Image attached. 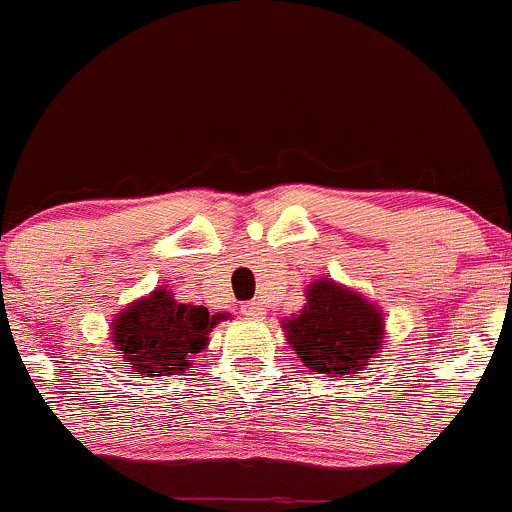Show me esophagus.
Masks as SVG:
<instances>
[{
  "mask_svg": "<svg viewBox=\"0 0 512 512\" xmlns=\"http://www.w3.org/2000/svg\"><path fill=\"white\" fill-rule=\"evenodd\" d=\"M263 313H266V311H263L261 303H249V306H244V316L254 318V321H261Z\"/></svg>",
  "mask_w": 512,
  "mask_h": 512,
  "instance_id": "34e87169",
  "label": "esophagus"
}]
</instances>
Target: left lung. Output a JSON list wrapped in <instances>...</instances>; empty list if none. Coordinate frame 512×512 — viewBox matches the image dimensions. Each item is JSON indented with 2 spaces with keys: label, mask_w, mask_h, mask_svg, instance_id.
Listing matches in <instances>:
<instances>
[{
  "label": "left lung",
  "mask_w": 512,
  "mask_h": 512,
  "mask_svg": "<svg viewBox=\"0 0 512 512\" xmlns=\"http://www.w3.org/2000/svg\"><path fill=\"white\" fill-rule=\"evenodd\" d=\"M281 326L303 366L331 378L366 371L386 346L381 308L333 278L308 283L303 308L283 318Z\"/></svg>",
  "instance_id": "left-lung-1"
}]
</instances>
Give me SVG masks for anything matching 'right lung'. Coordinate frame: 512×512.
I'll use <instances>...</instances> for the list:
<instances>
[{
  "label": "right lung",
  "instance_id": "1",
  "mask_svg": "<svg viewBox=\"0 0 512 512\" xmlns=\"http://www.w3.org/2000/svg\"><path fill=\"white\" fill-rule=\"evenodd\" d=\"M231 313L179 303L166 286L154 288L121 308L111 321V343L134 373L146 378L174 376L209 346V333Z\"/></svg>",
  "mask_w": 512,
  "mask_h": 512
}]
</instances>
